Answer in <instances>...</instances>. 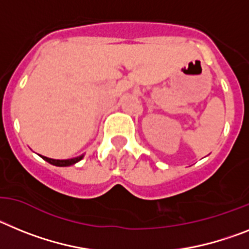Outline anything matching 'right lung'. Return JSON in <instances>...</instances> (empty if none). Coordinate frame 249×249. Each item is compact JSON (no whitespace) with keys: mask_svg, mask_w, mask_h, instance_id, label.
I'll return each mask as SVG.
<instances>
[{"mask_svg":"<svg viewBox=\"0 0 249 249\" xmlns=\"http://www.w3.org/2000/svg\"><path fill=\"white\" fill-rule=\"evenodd\" d=\"M84 155H80V157L75 158V159H66V160H56V159H50V158H46V157H42V159L44 160H46L47 163L53 164V165H56V166H69V165H72V164L77 163L79 160H81L83 159Z\"/></svg>","mask_w":249,"mask_h":249,"instance_id":"add662e5","label":"right lung"}]
</instances>
